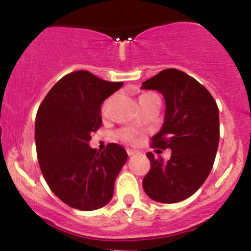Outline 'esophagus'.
<instances>
[{
    "mask_svg": "<svg viewBox=\"0 0 251 251\" xmlns=\"http://www.w3.org/2000/svg\"><path fill=\"white\" fill-rule=\"evenodd\" d=\"M127 154H128V157H132V155L137 154V152L133 151V150H127Z\"/></svg>",
    "mask_w": 251,
    "mask_h": 251,
    "instance_id": "34e87169",
    "label": "esophagus"
}]
</instances>
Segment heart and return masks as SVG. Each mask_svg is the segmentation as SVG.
<instances>
[{
	"instance_id": "b5f03b06",
	"label": "heart",
	"mask_w": 251,
	"mask_h": 251,
	"mask_svg": "<svg viewBox=\"0 0 251 251\" xmlns=\"http://www.w3.org/2000/svg\"><path fill=\"white\" fill-rule=\"evenodd\" d=\"M149 96H151V94H143V96H140L139 100L143 99V98H145V97H149ZM108 102H109V100H107V101L102 105V113H106V111H107ZM118 135H119L120 139L124 140V142H133V140L135 139V137H137V133H135L133 129H131V128H124V129H122V131H119Z\"/></svg>"
}]
</instances>
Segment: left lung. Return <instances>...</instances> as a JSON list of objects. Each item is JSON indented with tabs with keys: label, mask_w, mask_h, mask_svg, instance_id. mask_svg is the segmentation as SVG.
Listing matches in <instances>:
<instances>
[{
	"label": "left lung",
	"mask_w": 251,
	"mask_h": 251,
	"mask_svg": "<svg viewBox=\"0 0 251 251\" xmlns=\"http://www.w3.org/2000/svg\"><path fill=\"white\" fill-rule=\"evenodd\" d=\"M142 88L155 89L165 99L164 124L152 137V148L171 150L166 162L146 154L151 169L143 188L155 201L178 203L203 185L214 165L220 142L217 103L197 80L175 68L144 81Z\"/></svg>",
	"instance_id": "1"
}]
</instances>
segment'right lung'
<instances>
[{
	"label": "right lung",
	"mask_w": 251,
	"mask_h": 251,
	"mask_svg": "<svg viewBox=\"0 0 251 251\" xmlns=\"http://www.w3.org/2000/svg\"><path fill=\"white\" fill-rule=\"evenodd\" d=\"M123 85L87 71L73 72L53 86L37 111L40 169L51 191L72 208L100 209L113 196L127 152L114 143L100 152L88 143L102 124L101 103Z\"/></svg>",
	"instance_id": "add662e5"
}]
</instances>
